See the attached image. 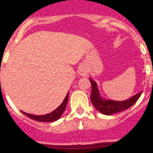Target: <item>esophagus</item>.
Masks as SVG:
<instances>
[{
    "instance_id": "1",
    "label": "esophagus",
    "mask_w": 153,
    "mask_h": 153,
    "mask_svg": "<svg viewBox=\"0 0 153 153\" xmlns=\"http://www.w3.org/2000/svg\"><path fill=\"white\" fill-rule=\"evenodd\" d=\"M79 74H80V76H86L89 74V71L84 67H82L79 70Z\"/></svg>"
}]
</instances>
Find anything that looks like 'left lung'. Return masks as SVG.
I'll use <instances>...</instances> for the list:
<instances>
[{
    "label": "left lung",
    "instance_id": "8db88e82",
    "mask_svg": "<svg viewBox=\"0 0 153 153\" xmlns=\"http://www.w3.org/2000/svg\"><path fill=\"white\" fill-rule=\"evenodd\" d=\"M90 81L92 85L90 100H91L93 106L99 112H100L104 115H108V116L120 113V112L129 109L139 100L142 94V92H143L141 91L136 93L134 96L131 97L130 98L123 101L112 100L103 98L100 93L97 83L92 78H90Z\"/></svg>",
    "mask_w": 153,
    "mask_h": 153
}]
</instances>
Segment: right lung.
Segmentation results:
<instances>
[{
    "label": "right lung",
    "mask_w": 153,
    "mask_h": 153,
    "mask_svg": "<svg viewBox=\"0 0 153 153\" xmlns=\"http://www.w3.org/2000/svg\"><path fill=\"white\" fill-rule=\"evenodd\" d=\"M68 97L69 93H67V96H66L65 99L63 100V102H62L60 106H58L55 110H53V111L51 112V113H48V114L41 115V116H36V115L29 114V113H25V112H22L24 115H26L27 117H29V118L32 119V120H36V121H38V122H54V121H56V120H59V119L61 117L62 114H63V112L65 111L67 102H68Z\"/></svg>",
    "instance_id": "add662e5"
}]
</instances>
